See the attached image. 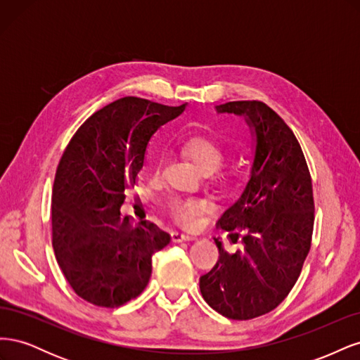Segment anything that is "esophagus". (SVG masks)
<instances>
[{
    "label": "esophagus",
    "mask_w": 360,
    "mask_h": 360,
    "mask_svg": "<svg viewBox=\"0 0 360 360\" xmlns=\"http://www.w3.org/2000/svg\"><path fill=\"white\" fill-rule=\"evenodd\" d=\"M195 236H192V234H184V233H171V240L174 242V243H181V242H192V240H195Z\"/></svg>",
    "instance_id": "esophagus-1"
}]
</instances>
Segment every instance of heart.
<instances>
[{
  "instance_id": "obj_1",
  "label": "heart",
  "mask_w": 360,
  "mask_h": 360,
  "mask_svg": "<svg viewBox=\"0 0 360 360\" xmlns=\"http://www.w3.org/2000/svg\"><path fill=\"white\" fill-rule=\"evenodd\" d=\"M183 151L197 165L201 172H214L222 167L225 153L219 144L207 136H192L184 141L181 146ZM162 167V158H155L153 169L159 174ZM169 213L179 224L184 226H192L197 224L200 214L205 210V202L198 200H176L171 201Z\"/></svg>"
}]
</instances>
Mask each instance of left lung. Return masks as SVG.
I'll return each mask as SVG.
<instances>
[{
  "label": "left lung",
  "instance_id": "obj_1",
  "mask_svg": "<svg viewBox=\"0 0 360 360\" xmlns=\"http://www.w3.org/2000/svg\"><path fill=\"white\" fill-rule=\"evenodd\" d=\"M243 117L254 136V160L243 193L217 222L243 249L228 254L221 238L216 266L200 278L210 307L231 320L275 309L296 284L311 248L314 195L299 141L274 110L258 101L216 106Z\"/></svg>",
  "mask_w": 360,
  "mask_h": 360
}]
</instances>
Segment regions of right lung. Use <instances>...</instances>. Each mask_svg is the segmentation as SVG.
<instances>
[{"mask_svg":"<svg viewBox=\"0 0 360 360\" xmlns=\"http://www.w3.org/2000/svg\"><path fill=\"white\" fill-rule=\"evenodd\" d=\"M181 106L123 97L94 112L64 150L52 191V246L73 291L117 308L144 291L151 257L171 242L155 224L120 217L124 189L136 183L148 141Z\"/></svg>","mask_w":360,"mask_h":360,"instance_id":"obj_1","label":"right lung"}]
</instances>
